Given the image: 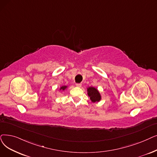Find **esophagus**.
Returning <instances> with one entry per match:
<instances>
[{
  "label": "esophagus",
  "instance_id": "obj_1",
  "mask_svg": "<svg viewBox=\"0 0 157 157\" xmlns=\"http://www.w3.org/2000/svg\"><path fill=\"white\" fill-rule=\"evenodd\" d=\"M76 86H78V87H81V83H76Z\"/></svg>",
  "mask_w": 157,
  "mask_h": 157
}]
</instances>
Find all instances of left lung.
<instances>
[{"instance_id": "1", "label": "left lung", "mask_w": 157, "mask_h": 157, "mask_svg": "<svg viewBox=\"0 0 157 157\" xmlns=\"http://www.w3.org/2000/svg\"><path fill=\"white\" fill-rule=\"evenodd\" d=\"M88 95L90 98V100L95 103L101 100V95L98 90L94 87H89L88 88Z\"/></svg>"}]
</instances>
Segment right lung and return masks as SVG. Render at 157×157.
<instances>
[{
  "label": "right lung",
  "instance_id": "right-lung-1",
  "mask_svg": "<svg viewBox=\"0 0 157 157\" xmlns=\"http://www.w3.org/2000/svg\"><path fill=\"white\" fill-rule=\"evenodd\" d=\"M66 88H67V86H62V87H61V88H60V90H64Z\"/></svg>",
  "mask_w": 157,
  "mask_h": 157
}]
</instances>
